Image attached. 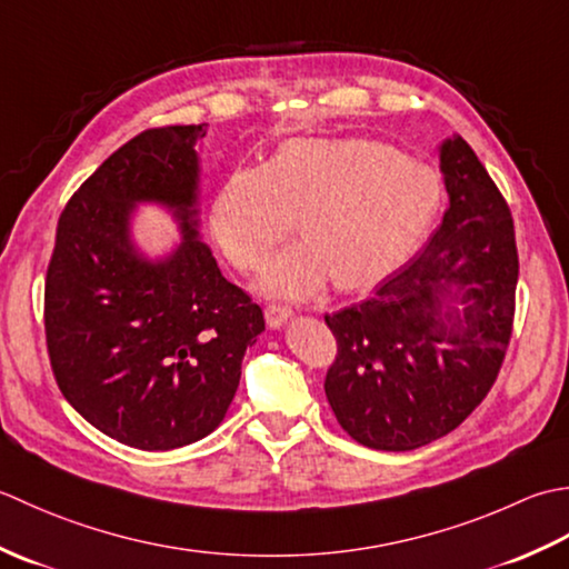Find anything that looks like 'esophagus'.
Here are the masks:
<instances>
[{"mask_svg":"<svg viewBox=\"0 0 569 569\" xmlns=\"http://www.w3.org/2000/svg\"><path fill=\"white\" fill-rule=\"evenodd\" d=\"M289 317H292V309L284 307V305H268V307H264V319H268L270 329H280Z\"/></svg>","mask_w":569,"mask_h":569,"instance_id":"obj_1","label":"esophagus"}]
</instances>
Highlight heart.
<instances>
[{
  "mask_svg": "<svg viewBox=\"0 0 569 569\" xmlns=\"http://www.w3.org/2000/svg\"><path fill=\"white\" fill-rule=\"evenodd\" d=\"M442 179L425 161L363 137L289 139L262 167L228 173L211 206V230L242 272L262 270L264 289L311 297L333 280L343 292L368 289L398 272L430 233Z\"/></svg>",
  "mask_w": 569,
  "mask_h": 569,
  "instance_id": "b5f03b06",
  "label": "heart"
}]
</instances>
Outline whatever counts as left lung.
Instances as JSON below:
<instances>
[{"instance_id":"obj_1","label":"left lung","mask_w":569,"mask_h":569,"mask_svg":"<svg viewBox=\"0 0 569 569\" xmlns=\"http://www.w3.org/2000/svg\"><path fill=\"white\" fill-rule=\"evenodd\" d=\"M439 161L449 208L427 248L373 297L323 317L336 339L327 400L370 449L410 451L457 430L489 396L511 341V208L461 137L447 139Z\"/></svg>"}]
</instances>
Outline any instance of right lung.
Returning a JSON list of instances; mask_svg holds the SVG:
<instances>
[{
  "label": "right lung",
  "instance_id": "add662e5",
  "mask_svg": "<svg viewBox=\"0 0 569 569\" xmlns=\"http://www.w3.org/2000/svg\"><path fill=\"white\" fill-rule=\"evenodd\" d=\"M206 124L139 132L66 203L46 270L43 327L63 398L118 442L167 451L211 435L264 331L262 309L199 240L196 139ZM137 200L169 204L184 242L149 263L129 240Z\"/></svg>",
  "mask_w": 569,
  "mask_h": 569
}]
</instances>
